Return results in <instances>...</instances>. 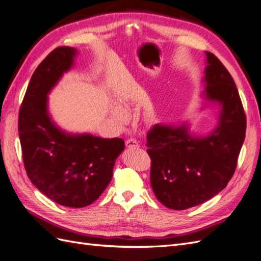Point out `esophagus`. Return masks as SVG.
Listing matches in <instances>:
<instances>
[{"label":"esophagus","instance_id":"esophagus-1","mask_svg":"<svg viewBox=\"0 0 261 261\" xmlns=\"http://www.w3.org/2000/svg\"><path fill=\"white\" fill-rule=\"evenodd\" d=\"M125 145L127 148H138L139 147L138 141L135 138H128L125 141Z\"/></svg>","mask_w":261,"mask_h":261}]
</instances>
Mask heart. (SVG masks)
<instances>
[{
  "label": "heart",
  "mask_w": 261,
  "mask_h": 261,
  "mask_svg": "<svg viewBox=\"0 0 261 261\" xmlns=\"http://www.w3.org/2000/svg\"><path fill=\"white\" fill-rule=\"evenodd\" d=\"M111 114H112V117H113L114 122L117 125H124L128 120L127 112H126L125 110H123L121 107L114 106L112 108V110H111Z\"/></svg>",
  "instance_id": "obj_1"
}]
</instances>
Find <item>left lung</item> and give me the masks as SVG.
Returning a JSON list of instances; mask_svg holds the SVG:
<instances>
[{"label": "left lung", "mask_w": 261, "mask_h": 261, "mask_svg": "<svg viewBox=\"0 0 261 261\" xmlns=\"http://www.w3.org/2000/svg\"><path fill=\"white\" fill-rule=\"evenodd\" d=\"M206 54L204 96L221 105L218 127L202 138L192 137L185 125L156 124L147 133L152 191L173 210L198 206L225 188L246 133V115L234 80L215 54Z\"/></svg>", "instance_id": "8db88e82"}]
</instances>
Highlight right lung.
<instances>
[{
    "label": "right lung",
    "instance_id": "add662e5",
    "mask_svg": "<svg viewBox=\"0 0 261 261\" xmlns=\"http://www.w3.org/2000/svg\"><path fill=\"white\" fill-rule=\"evenodd\" d=\"M76 54L74 48L59 46L38 65L19 109L18 133L33 184L54 202L83 208L96 201L111 181L125 144L118 137L69 135L52 123L46 94L72 67Z\"/></svg>",
    "mask_w": 261,
    "mask_h": 261
}]
</instances>
